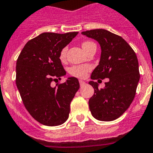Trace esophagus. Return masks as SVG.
<instances>
[{
	"label": "esophagus",
	"instance_id": "1",
	"mask_svg": "<svg viewBox=\"0 0 153 153\" xmlns=\"http://www.w3.org/2000/svg\"><path fill=\"white\" fill-rule=\"evenodd\" d=\"M79 85H80V86H84L85 84H86V83H85L84 81L80 80V79L79 80Z\"/></svg>",
	"mask_w": 153,
	"mask_h": 153
}]
</instances>
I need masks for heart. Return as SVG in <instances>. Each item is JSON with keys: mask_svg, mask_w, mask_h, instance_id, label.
<instances>
[{"mask_svg": "<svg viewBox=\"0 0 153 153\" xmlns=\"http://www.w3.org/2000/svg\"><path fill=\"white\" fill-rule=\"evenodd\" d=\"M94 44L93 42L90 41H85L82 44V47L85 51H87L89 47L91 45ZM67 47H63V49L60 51V60L61 61L65 60L66 57H67ZM91 70V67L90 65H76V66H73L72 67H70L69 71L70 74L78 78H85L87 76L89 71Z\"/></svg>", "mask_w": 153, "mask_h": 153, "instance_id": "1", "label": "heart"}]
</instances>
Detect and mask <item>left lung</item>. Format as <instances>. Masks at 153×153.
Segmentation results:
<instances>
[{
    "label": "left lung",
    "mask_w": 153,
    "mask_h": 153,
    "mask_svg": "<svg viewBox=\"0 0 153 153\" xmlns=\"http://www.w3.org/2000/svg\"><path fill=\"white\" fill-rule=\"evenodd\" d=\"M82 34L97 40L101 47L100 60L91 79L109 78L102 89L97 82H89L94 89L89 100L90 110L97 120L113 121L125 113L136 95L140 77L137 56L123 37L106 30H90Z\"/></svg>",
    "instance_id": "left-lung-1"
}]
</instances>
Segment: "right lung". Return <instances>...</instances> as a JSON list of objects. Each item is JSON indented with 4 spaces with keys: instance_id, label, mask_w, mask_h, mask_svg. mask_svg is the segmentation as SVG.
Wrapping results in <instances>:
<instances>
[{
    "instance_id": "obj_1",
    "label": "right lung",
    "mask_w": 153,
    "mask_h": 153,
    "mask_svg": "<svg viewBox=\"0 0 153 153\" xmlns=\"http://www.w3.org/2000/svg\"><path fill=\"white\" fill-rule=\"evenodd\" d=\"M78 32L43 33L25 44L16 65V84L23 103L40 123L55 126L67 121L70 102L79 88L76 77L51 86L66 74L60 52Z\"/></svg>"
}]
</instances>
